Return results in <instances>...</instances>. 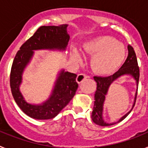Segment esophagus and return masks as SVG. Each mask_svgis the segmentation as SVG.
Instances as JSON below:
<instances>
[{
    "mask_svg": "<svg viewBox=\"0 0 148 148\" xmlns=\"http://www.w3.org/2000/svg\"><path fill=\"white\" fill-rule=\"evenodd\" d=\"M88 75L84 74V73H81V74H78V76L76 78V81L78 83H82V82L85 80L86 78H88Z\"/></svg>",
    "mask_w": 148,
    "mask_h": 148,
    "instance_id": "esophagus-1",
    "label": "esophagus"
}]
</instances>
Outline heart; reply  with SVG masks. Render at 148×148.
<instances>
[{"label": "heart", "mask_w": 148, "mask_h": 148, "mask_svg": "<svg viewBox=\"0 0 148 148\" xmlns=\"http://www.w3.org/2000/svg\"><path fill=\"white\" fill-rule=\"evenodd\" d=\"M84 52L92 56L91 66L95 73L108 75L116 71L123 63L126 49L122 44L114 38L103 35L90 40L84 45ZM72 58L75 61L82 60L76 49L73 50Z\"/></svg>", "instance_id": "1"}]
</instances>
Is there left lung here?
I'll list each match as a JSON object with an SVG mask.
<instances>
[{
	"label": "left lung",
	"mask_w": 148,
	"mask_h": 148,
	"mask_svg": "<svg viewBox=\"0 0 148 148\" xmlns=\"http://www.w3.org/2000/svg\"><path fill=\"white\" fill-rule=\"evenodd\" d=\"M127 49V58L126 61L124 63L122 66L116 73H115L113 75H110V76H94V80L97 83V90H96L95 93V103H94L93 110H92V119L94 123H95L98 125H100V126H110V125L116 124V123L108 124L102 119L103 104H104V99H105V95L108 92V88H109L111 83L116 79H117L119 77L125 75V74H129V75H131L133 78H135V80L136 81L137 85L138 84L139 66H138V62H137L136 53L134 49H133V47L130 44L128 45ZM137 91H138V90H137ZM134 105H135V104H133V107H134ZM130 112H131V110L123 116L118 122L122 121L123 119H125Z\"/></svg>",
	"instance_id": "8db88e82"
}]
</instances>
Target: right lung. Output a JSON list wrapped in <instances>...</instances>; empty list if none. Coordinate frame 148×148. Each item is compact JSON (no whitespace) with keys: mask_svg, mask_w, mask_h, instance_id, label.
I'll use <instances>...</instances> for the list:
<instances>
[{"mask_svg":"<svg viewBox=\"0 0 148 148\" xmlns=\"http://www.w3.org/2000/svg\"><path fill=\"white\" fill-rule=\"evenodd\" d=\"M66 24L59 26H42L22 44L13 60L10 72V87L15 102L23 113L35 119L54 118L74 97L78 87L76 74L63 70L56 82L51 97L40 105L26 102L20 90L21 75L36 49H65L70 40Z\"/></svg>","mask_w":148,"mask_h":148,"instance_id":"obj_1","label":"right lung"}]
</instances>
